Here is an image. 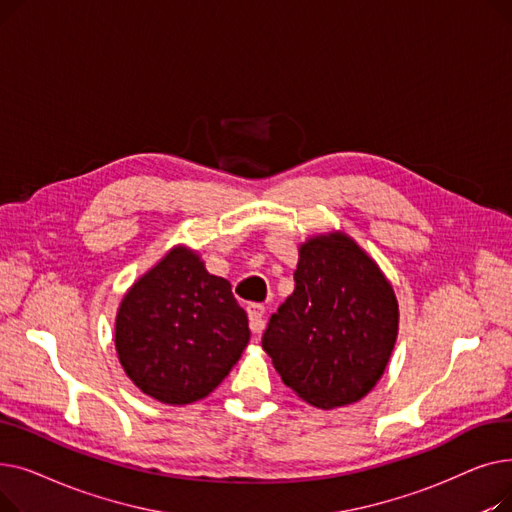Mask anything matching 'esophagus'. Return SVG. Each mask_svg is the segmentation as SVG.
<instances>
[{"instance_id":"1","label":"esophagus","mask_w":512,"mask_h":512,"mask_svg":"<svg viewBox=\"0 0 512 512\" xmlns=\"http://www.w3.org/2000/svg\"><path fill=\"white\" fill-rule=\"evenodd\" d=\"M247 313H249V328L255 336H259L265 328V307L259 305V303H253L247 307Z\"/></svg>"}]
</instances>
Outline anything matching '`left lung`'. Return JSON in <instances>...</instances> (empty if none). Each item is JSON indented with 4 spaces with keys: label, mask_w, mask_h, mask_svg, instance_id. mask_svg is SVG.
I'll use <instances>...</instances> for the list:
<instances>
[{
    "label": "left lung",
    "mask_w": 512,
    "mask_h": 512,
    "mask_svg": "<svg viewBox=\"0 0 512 512\" xmlns=\"http://www.w3.org/2000/svg\"><path fill=\"white\" fill-rule=\"evenodd\" d=\"M398 332V303L373 259L346 234L299 251L294 292L270 317L263 351L303 400L334 409L382 378Z\"/></svg>",
    "instance_id": "1"
}]
</instances>
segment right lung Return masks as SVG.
Wrapping results in <instances>:
<instances>
[{"label":"right lung","instance_id":"obj_1","mask_svg":"<svg viewBox=\"0 0 512 512\" xmlns=\"http://www.w3.org/2000/svg\"><path fill=\"white\" fill-rule=\"evenodd\" d=\"M249 319L228 280L174 249L134 284L116 317V351L145 394L188 405L218 386L249 342Z\"/></svg>","mask_w":512,"mask_h":512}]
</instances>
